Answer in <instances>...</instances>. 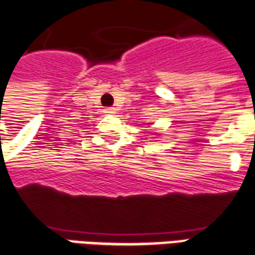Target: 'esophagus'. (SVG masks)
Here are the masks:
<instances>
[{"label":"esophagus","mask_w":255,"mask_h":255,"mask_svg":"<svg viewBox=\"0 0 255 255\" xmlns=\"http://www.w3.org/2000/svg\"><path fill=\"white\" fill-rule=\"evenodd\" d=\"M105 113L114 114V113H116V110H114V108H106V109H105Z\"/></svg>","instance_id":"obj_1"}]
</instances>
